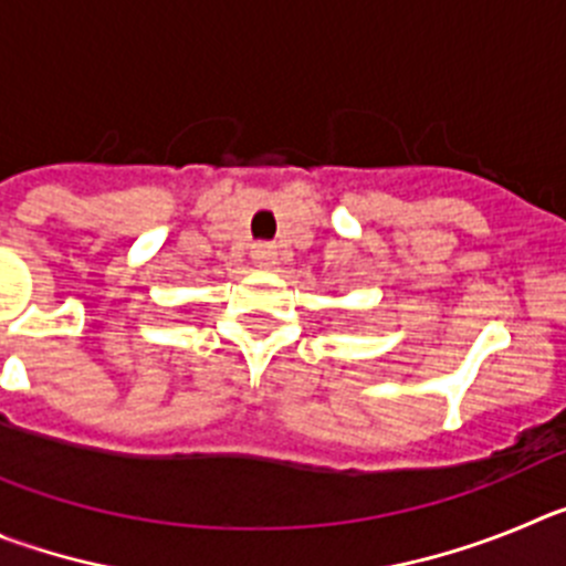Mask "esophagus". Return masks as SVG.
Segmentation results:
<instances>
[{
	"label": "esophagus",
	"mask_w": 566,
	"mask_h": 566,
	"mask_svg": "<svg viewBox=\"0 0 566 566\" xmlns=\"http://www.w3.org/2000/svg\"><path fill=\"white\" fill-rule=\"evenodd\" d=\"M252 260L258 263V266L269 269L277 263V247L274 243H254L252 247Z\"/></svg>",
	"instance_id": "esophagus-1"
}]
</instances>
